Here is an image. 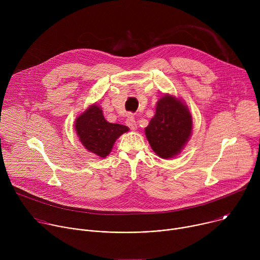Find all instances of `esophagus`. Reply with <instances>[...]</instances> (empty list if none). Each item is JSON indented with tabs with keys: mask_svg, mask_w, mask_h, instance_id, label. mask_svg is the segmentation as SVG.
<instances>
[{
	"mask_svg": "<svg viewBox=\"0 0 260 260\" xmlns=\"http://www.w3.org/2000/svg\"><path fill=\"white\" fill-rule=\"evenodd\" d=\"M125 123H126V125H127L131 129H133V131L137 129V125H138V124H137V121H136V119H135L134 116L129 115V116L126 118Z\"/></svg>",
	"mask_w": 260,
	"mask_h": 260,
	"instance_id": "1",
	"label": "esophagus"
}]
</instances>
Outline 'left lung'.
Here are the masks:
<instances>
[{
	"mask_svg": "<svg viewBox=\"0 0 260 260\" xmlns=\"http://www.w3.org/2000/svg\"><path fill=\"white\" fill-rule=\"evenodd\" d=\"M191 129L192 119L187 107L167 94L157 102L155 115L145 128V134L158 156L171 158L181 152Z\"/></svg>",
	"mask_w": 260,
	"mask_h": 260,
	"instance_id": "obj_1",
	"label": "left lung"
}]
</instances>
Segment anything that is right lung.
<instances>
[{
	"instance_id": "add662e5",
	"label": "right lung",
	"mask_w": 260,
	"mask_h": 260,
	"mask_svg": "<svg viewBox=\"0 0 260 260\" xmlns=\"http://www.w3.org/2000/svg\"><path fill=\"white\" fill-rule=\"evenodd\" d=\"M75 128L86 149L101 157H106L116 139L128 131L125 125L106 121L96 105L89 107L76 119Z\"/></svg>"
}]
</instances>
